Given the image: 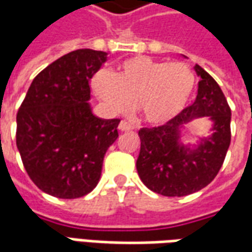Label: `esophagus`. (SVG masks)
Returning <instances> with one entry per match:
<instances>
[{
    "label": "esophagus",
    "instance_id": "esophagus-1",
    "mask_svg": "<svg viewBox=\"0 0 252 252\" xmlns=\"http://www.w3.org/2000/svg\"><path fill=\"white\" fill-rule=\"evenodd\" d=\"M119 129L121 132H129L133 129V126L129 124V123H126V121H121L120 124H119Z\"/></svg>",
    "mask_w": 252,
    "mask_h": 252
}]
</instances>
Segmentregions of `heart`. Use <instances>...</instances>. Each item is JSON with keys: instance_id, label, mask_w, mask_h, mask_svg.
<instances>
[{"instance_id": "1", "label": "heart", "mask_w": 252, "mask_h": 252, "mask_svg": "<svg viewBox=\"0 0 252 252\" xmlns=\"http://www.w3.org/2000/svg\"><path fill=\"white\" fill-rule=\"evenodd\" d=\"M195 86V75L185 63H169L148 57H133L93 78L98 98L113 113L135 109L153 126L169 123L185 109Z\"/></svg>"}]
</instances>
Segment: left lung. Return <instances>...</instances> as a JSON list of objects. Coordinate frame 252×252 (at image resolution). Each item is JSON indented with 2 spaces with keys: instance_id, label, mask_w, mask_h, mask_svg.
Listing matches in <instances>:
<instances>
[{
  "instance_id": "obj_1",
  "label": "left lung",
  "mask_w": 252,
  "mask_h": 252,
  "mask_svg": "<svg viewBox=\"0 0 252 252\" xmlns=\"http://www.w3.org/2000/svg\"><path fill=\"white\" fill-rule=\"evenodd\" d=\"M194 70L200 77L194 102L164 126L139 131L137 174L148 189L167 197L191 194L209 185L231 143V109L221 89L202 67L194 64ZM202 117L211 123L208 135L184 142L187 126Z\"/></svg>"
}]
</instances>
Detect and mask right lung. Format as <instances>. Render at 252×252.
Returning a JSON list of instances; mask_svg holds the SVG:
<instances>
[{"label": "right lung", "mask_w": 252, "mask_h": 252, "mask_svg": "<svg viewBox=\"0 0 252 252\" xmlns=\"http://www.w3.org/2000/svg\"><path fill=\"white\" fill-rule=\"evenodd\" d=\"M108 54L68 52L39 72L17 113L16 143L30 178L44 193L78 198L97 186L119 119L93 113L90 79Z\"/></svg>", "instance_id": "1"}]
</instances>
